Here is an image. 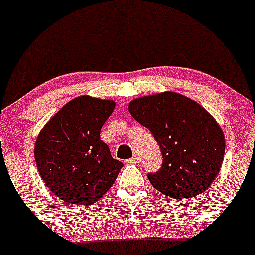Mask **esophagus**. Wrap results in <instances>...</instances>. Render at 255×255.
<instances>
[{
	"instance_id": "obj_1",
	"label": "esophagus",
	"mask_w": 255,
	"mask_h": 255,
	"mask_svg": "<svg viewBox=\"0 0 255 255\" xmlns=\"http://www.w3.org/2000/svg\"><path fill=\"white\" fill-rule=\"evenodd\" d=\"M138 161H139V157H137V155H133V157L131 158V159H128V163L136 164V163H138Z\"/></svg>"
}]
</instances>
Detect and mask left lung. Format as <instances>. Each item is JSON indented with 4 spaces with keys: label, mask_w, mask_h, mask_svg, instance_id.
Returning a JSON list of instances; mask_svg holds the SVG:
<instances>
[{
    "label": "left lung",
    "mask_w": 255,
    "mask_h": 255,
    "mask_svg": "<svg viewBox=\"0 0 255 255\" xmlns=\"http://www.w3.org/2000/svg\"><path fill=\"white\" fill-rule=\"evenodd\" d=\"M128 112L161 149L160 170L148 174L155 190L185 199L212 185L224 160L225 136L207 109L181 94L165 91L135 98Z\"/></svg>",
    "instance_id": "obj_1"
}]
</instances>
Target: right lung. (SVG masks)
<instances>
[{
  "mask_svg": "<svg viewBox=\"0 0 255 255\" xmlns=\"http://www.w3.org/2000/svg\"><path fill=\"white\" fill-rule=\"evenodd\" d=\"M116 102L89 95L64 105L46 123L35 142V161L52 193L67 203H96L113 186L122 161L100 137Z\"/></svg>",
  "mask_w": 255,
  "mask_h": 255,
  "instance_id": "right-lung-1",
  "label": "right lung"
}]
</instances>
